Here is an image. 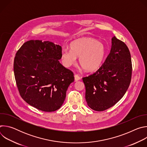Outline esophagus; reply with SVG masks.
<instances>
[{
    "label": "esophagus",
    "mask_w": 147,
    "mask_h": 147,
    "mask_svg": "<svg viewBox=\"0 0 147 147\" xmlns=\"http://www.w3.org/2000/svg\"><path fill=\"white\" fill-rule=\"evenodd\" d=\"M80 79H81V78H80V77L78 75H77V74H75L74 75V80H75L76 81H77L80 80Z\"/></svg>",
    "instance_id": "1"
}]
</instances>
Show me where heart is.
Listing matches in <instances>:
<instances>
[{"instance_id": "b5f03b06", "label": "heart", "mask_w": 147, "mask_h": 147, "mask_svg": "<svg viewBox=\"0 0 147 147\" xmlns=\"http://www.w3.org/2000/svg\"><path fill=\"white\" fill-rule=\"evenodd\" d=\"M105 56L103 45L92 38H84L75 40L70 44V49H63L61 59L65 67L79 63L84 70L93 71L99 67Z\"/></svg>"}]
</instances>
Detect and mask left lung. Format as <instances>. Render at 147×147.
I'll return each instance as SVG.
<instances>
[{"label": "left lung", "instance_id": "left-lung-1", "mask_svg": "<svg viewBox=\"0 0 147 147\" xmlns=\"http://www.w3.org/2000/svg\"><path fill=\"white\" fill-rule=\"evenodd\" d=\"M131 73L129 49L114 36L111 52L104 63L95 73L82 78L88 107L96 111H103L115 105L126 92Z\"/></svg>", "mask_w": 147, "mask_h": 147}]
</instances>
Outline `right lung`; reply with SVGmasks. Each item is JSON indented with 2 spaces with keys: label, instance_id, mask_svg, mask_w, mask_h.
Wrapping results in <instances>:
<instances>
[{
  "label": "right lung",
  "instance_id": "add662e5",
  "mask_svg": "<svg viewBox=\"0 0 147 147\" xmlns=\"http://www.w3.org/2000/svg\"><path fill=\"white\" fill-rule=\"evenodd\" d=\"M61 52V47L52 42L30 40L16 54L13 67L20 95L40 111L59 109L74 80L73 73L60 63Z\"/></svg>",
  "mask_w": 147,
  "mask_h": 147
}]
</instances>
